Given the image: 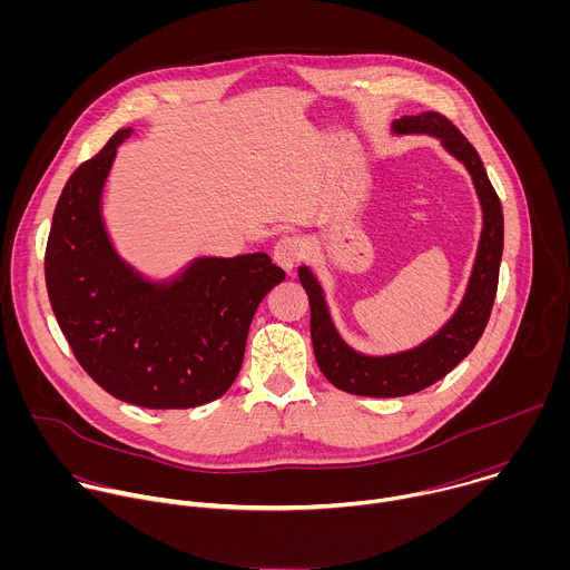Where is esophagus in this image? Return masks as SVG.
<instances>
[{
  "instance_id": "obj_1",
  "label": "esophagus",
  "mask_w": 570,
  "mask_h": 570,
  "mask_svg": "<svg viewBox=\"0 0 570 570\" xmlns=\"http://www.w3.org/2000/svg\"><path fill=\"white\" fill-rule=\"evenodd\" d=\"M304 257V243L297 236H282L275 243V250H273V259L279 268H284L286 273H291L299 259Z\"/></svg>"
}]
</instances>
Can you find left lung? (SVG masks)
I'll return each mask as SVG.
<instances>
[{
	"instance_id": "obj_1",
	"label": "left lung",
	"mask_w": 570,
	"mask_h": 570,
	"mask_svg": "<svg viewBox=\"0 0 570 570\" xmlns=\"http://www.w3.org/2000/svg\"><path fill=\"white\" fill-rule=\"evenodd\" d=\"M392 132L431 135L440 139L446 153L462 161L480 200L482 232L469 284L455 313L417 347L383 356L361 354L343 341L332 320L320 279L308 266L297 268L299 282L308 295L311 343L320 372L343 392L383 399L415 394L433 385L475 347L494 306L503 257V207L490 178H487L482 159L466 137L440 112H420L394 119Z\"/></svg>"
}]
</instances>
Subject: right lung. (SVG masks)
I'll return each mask as SVG.
<instances>
[{
	"mask_svg": "<svg viewBox=\"0 0 570 570\" xmlns=\"http://www.w3.org/2000/svg\"><path fill=\"white\" fill-rule=\"evenodd\" d=\"M121 128L67 180L45 255L47 293L76 361L112 396L153 411L196 409L234 383L250 322L284 282L266 253L196 257L153 282L112 246L101 214Z\"/></svg>",
	"mask_w": 570,
	"mask_h": 570,
	"instance_id": "obj_1",
	"label": "right lung"
}]
</instances>
